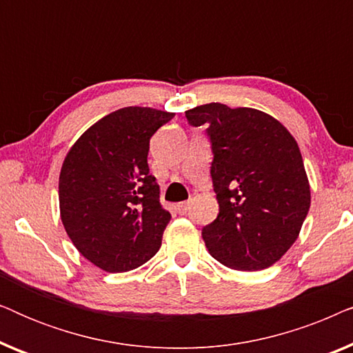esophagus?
Segmentation results:
<instances>
[{
  "mask_svg": "<svg viewBox=\"0 0 353 353\" xmlns=\"http://www.w3.org/2000/svg\"><path fill=\"white\" fill-rule=\"evenodd\" d=\"M190 209H191V201L180 202V204L176 205V210H178V214H180V215H185Z\"/></svg>",
  "mask_w": 353,
  "mask_h": 353,
  "instance_id": "obj_1",
  "label": "esophagus"
}]
</instances>
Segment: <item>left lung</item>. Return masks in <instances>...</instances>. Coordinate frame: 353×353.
<instances>
[{"label":"left lung","instance_id":"1","mask_svg":"<svg viewBox=\"0 0 353 353\" xmlns=\"http://www.w3.org/2000/svg\"><path fill=\"white\" fill-rule=\"evenodd\" d=\"M207 127L210 176L220 212L202 228L220 263L255 272L272 267L297 239L310 209V185L292 134L262 110L210 103L186 110Z\"/></svg>","mask_w":353,"mask_h":353}]
</instances>
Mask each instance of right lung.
I'll return each instance as SVG.
<instances>
[{"label": "right lung", "instance_id": "obj_1", "mask_svg": "<svg viewBox=\"0 0 353 353\" xmlns=\"http://www.w3.org/2000/svg\"><path fill=\"white\" fill-rule=\"evenodd\" d=\"M172 112L130 105L90 127L59 175L62 225L77 250L109 273L141 267L161 249L170 212L149 173V139Z\"/></svg>", "mask_w": 353, "mask_h": 353}]
</instances>
